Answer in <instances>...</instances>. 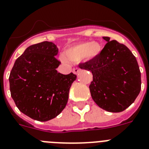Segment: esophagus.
<instances>
[{"mask_svg":"<svg viewBox=\"0 0 149 149\" xmlns=\"http://www.w3.org/2000/svg\"><path fill=\"white\" fill-rule=\"evenodd\" d=\"M72 72H73V73H75V74H78L79 72H80V69L78 68V67H75V68H73V70H72Z\"/></svg>","mask_w":149,"mask_h":149,"instance_id":"1","label":"esophagus"}]
</instances>
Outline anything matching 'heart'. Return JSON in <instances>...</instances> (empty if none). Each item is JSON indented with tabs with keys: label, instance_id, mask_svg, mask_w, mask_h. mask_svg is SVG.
<instances>
[{
	"label": "heart",
	"instance_id": "1",
	"mask_svg": "<svg viewBox=\"0 0 149 149\" xmlns=\"http://www.w3.org/2000/svg\"><path fill=\"white\" fill-rule=\"evenodd\" d=\"M102 50V46L98 42H82L68 48L65 51V56L69 61L78 62L85 57L95 58L101 54Z\"/></svg>",
	"mask_w": 149,
	"mask_h": 149
}]
</instances>
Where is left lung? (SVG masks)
I'll return each mask as SVG.
<instances>
[{"instance_id": "1", "label": "left lung", "mask_w": 149, "mask_h": 149, "mask_svg": "<svg viewBox=\"0 0 149 149\" xmlns=\"http://www.w3.org/2000/svg\"><path fill=\"white\" fill-rule=\"evenodd\" d=\"M95 58L79 65L89 70L93 80L89 86L92 99L101 108L117 113L130 106L141 90V72L136 58L128 47L110 41Z\"/></svg>"}]
</instances>
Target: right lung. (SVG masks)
Listing matches in <instances>:
<instances>
[{"instance_id":"add662e5","label":"right lung","mask_w":149,"mask_h":149,"mask_svg":"<svg viewBox=\"0 0 149 149\" xmlns=\"http://www.w3.org/2000/svg\"><path fill=\"white\" fill-rule=\"evenodd\" d=\"M52 42L29 46L19 57L9 77L12 98L18 109L33 120L47 121L66 107L69 92L77 75L57 71L61 62Z\"/></svg>"}]
</instances>
